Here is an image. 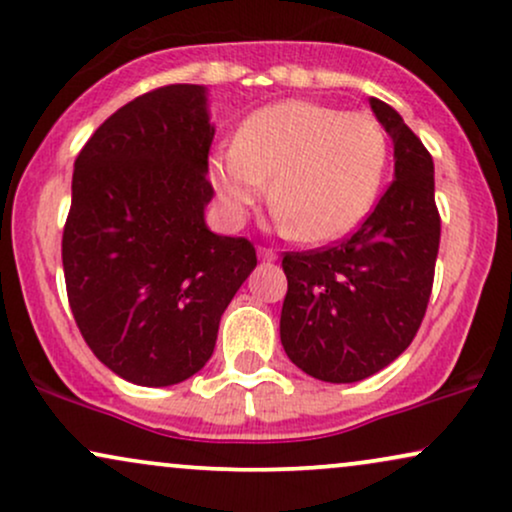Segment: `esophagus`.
Returning <instances> with one entry per match:
<instances>
[{"mask_svg":"<svg viewBox=\"0 0 512 512\" xmlns=\"http://www.w3.org/2000/svg\"><path fill=\"white\" fill-rule=\"evenodd\" d=\"M257 255H260L262 262H274L276 257H279L274 248H257Z\"/></svg>","mask_w":512,"mask_h":512,"instance_id":"esophagus-1","label":"esophagus"}]
</instances>
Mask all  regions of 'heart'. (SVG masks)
Returning a JSON list of instances; mask_svg holds the SVG:
<instances>
[{"mask_svg": "<svg viewBox=\"0 0 512 512\" xmlns=\"http://www.w3.org/2000/svg\"><path fill=\"white\" fill-rule=\"evenodd\" d=\"M386 166L389 140L369 114L283 100L250 114L236 143L209 159V174L229 224H243L272 178L281 226L307 243H329L367 219Z\"/></svg>", "mask_w": 512, "mask_h": 512, "instance_id": "obj_1", "label": "heart"}]
</instances>
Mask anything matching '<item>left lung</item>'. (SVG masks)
I'll return each mask as SVG.
<instances>
[{
	"label": "left lung",
	"instance_id": "8db88e82",
	"mask_svg": "<svg viewBox=\"0 0 512 512\" xmlns=\"http://www.w3.org/2000/svg\"><path fill=\"white\" fill-rule=\"evenodd\" d=\"M369 104L393 138L396 178L348 238L283 252L281 262L283 350L305 374L331 384L372 377L410 346L439 255L432 155L396 109L377 97Z\"/></svg>",
	"mask_w": 512,
	"mask_h": 512
}]
</instances>
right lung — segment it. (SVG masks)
I'll list each match as a JSON object with an SVG mask.
<instances>
[{
    "mask_svg": "<svg viewBox=\"0 0 512 512\" xmlns=\"http://www.w3.org/2000/svg\"><path fill=\"white\" fill-rule=\"evenodd\" d=\"M205 102V88L188 83L135 97L90 135L73 169L61 238L73 319L97 360L138 386L200 372L257 267L248 238L205 224Z\"/></svg>",
    "mask_w": 512,
    "mask_h": 512,
    "instance_id": "add662e5",
    "label": "right lung"
}]
</instances>
